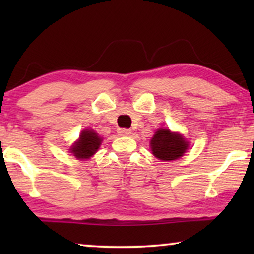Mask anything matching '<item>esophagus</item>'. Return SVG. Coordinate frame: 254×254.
I'll use <instances>...</instances> for the list:
<instances>
[{
  "label": "esophagus",
  "instance_id": "esophagus-1",
  "mask_svg": "<svg viewBox=\"0 0 254 254\" xmlns=\"http://www.w3.org/2000/svg\"><path fill=\"white\" fill-rule=\"evenodd\" d=\"M118 134H119L120 136H129L131 131L129 129H126V128H120V129H118Z\"/></svg>",
  "mask_w": 254,
  "mask_h": 254
}]
</instances>
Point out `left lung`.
Listing matches in <instances>:
<instances>
[{
	"mask_svg": "<svg viewBox=\"0 0 254 254\" xmlns=\"http://www.w3.org/2000/svg\"><path fill=\"white\" fill-rule=\"evenodd\" d=\"M190 142L179 133H172L170 129H159L150 140V148L156 158L164 162L178 159L189 149Z\"/></svg>",
	"mask_w": 254,
	"mask_h": 254,
	"instance_id": "8db88e82",
	"label": "left lung"
}]
</instances>
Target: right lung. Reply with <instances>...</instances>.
I'll return each mask as SVG.
<instances>
[{
    "instance_id": "add662e5",
    "label": "right lung",
    "mask_w": 254,
    "mask_h": 254,
    "mask_svg": "<svg viewBox=\"0 0 254 254\" xmlns=\"http://www.w3.org/2000/svg\"><path fill=\"white\" fill-rule=\"evenodd\" d=\"M102 141L103 138L95 130L84 129L69 150L77 159H89L98 150Z\"/></svg>"
}]
</instances>
